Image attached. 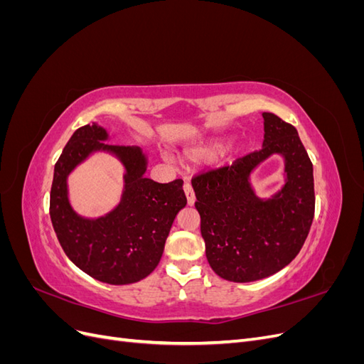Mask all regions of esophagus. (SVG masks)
Here are the masks:
<instances>
[{
	"label": "esophagus",
	"instance_id": "obj_1",
	"mask_svg": "<svg viewBox=\"0 0 364 364\" xmlns=\"http://www.w3.org/2000/svg\"><path fill=\"white\" fill-rule=\"evenodd\" d=\"M183 191H185V194H186V200H188V205H190V206L194 205L196 197H194V191H193V186H191L190 182H185Z\"/></svg>",
	"mask_w": 364,
	"mask_h": 364
}]
</instances>
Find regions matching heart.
I'll list each match as a JSON object with an SVG mask.
<instances>
[{"label": "heart", "mask_w": 364, "mask_h": 364, "mask_svg": "<svg viewBox=\"0 0 364 364\" xmlns=\"http://www.w3.org/2000/svg\"><path fill=\"white\" fill-rule=\"evenodd\" d=\"M205 153H206V151H205Z\"/></svg>", "instance_id": "1"}]
</instances>
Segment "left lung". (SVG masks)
I'll return each mask as SVG.
<instances>
[{
  "label": "left lung",
  "instance_id": "1",
  "mask_svg": "<svg viewBox=\"0 0 364 364\" xmlns=\"http://www.w3.org/2000/svg\"><path fill=\"white\" fill-rule=\"evenodd\" d=\"M262 147L191 179L209 266L220 278L252 282L279 272L301 252L314 217L310 156L287 121L264 112ZM273 152L286 159L288 182L269 201L252 193L248 176Z\"/></svg>",
  "mask_w": 364,
  "mask_h": 364
}]
</instances>
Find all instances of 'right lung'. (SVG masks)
<instances>
[{
  "label": "right lung",
  "instance_id": "obj_1",
  "mask_svg": "<svg viewBox=\"0 0 364 364\" xmlns=\"http://www.w3.org/2000/svg\"><path fill=\"white\" fill-rule=\"evenodd\" d=\"M97 123L77 129L54 165L50 217L67 257L90 277L114 285L141 281L161 261L176 215L186 205L183 181L159 183L144 178L147 159L141 149L107 144ZM95 149L117 154L127 168L124 199L112 213L90 220L75 215L68 200L66 178Z\"/></svg>",
  "mask_w": 364,
  "mask_h": 364
}]
</instances>
